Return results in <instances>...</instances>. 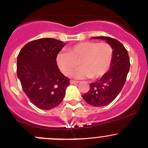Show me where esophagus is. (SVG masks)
<instances>
[{"mask_svg":"<svg viewBox=\"0 0 148 148\" xmlns=\"http://www.w3.org/2000/svg\"><path fill=\"white\" fill-rule=\"evenodd\" d=\"M70 83L71 84H77V83H79V82L74 81V80H71V81H70Z\"/></svg>","mask_w":148,"mask_h":148,"instance_id":"obj_1","label":"esophagus"}]
</instances>
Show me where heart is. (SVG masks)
Here are the masks:
<instances>
[{
    "mask_svg": "<svg viewBox=\"0 0 148 148\" xmlns=\"http://www.w3.org/2000/svg\"><path fill=\"white\" fill-rule=\"evenodd\" d=\"M114 51L107 42L84 41L62 51L57 56V64L64 74L68 76L81 66L74 76L76 78L90 77L97 79L108 71L112 62Z\"/></svg>",
    "mask_w": 148,
    "mask_h": 148,
    "instance_id": "heart-1",
    "label": "heart"
}]
</instances>
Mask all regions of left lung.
<instances>
[{
    "label": "left lung",
    "instance_id": "1",
    "mask_svg": "<svg viewBox=\"0 0 148 148\" xmlns=\"http://www.w3.org/2000/svg\"><path fill=\"white\" fill-rule=\"evenodd\" d=\"M93 38L106 40L114 51L110 70L99 80L91 83L89 92L83 95L84 99L89 104L102 107L112 102L123 88L130 69V57L127 49L117 40L108 36Z\"/></svg>",
    "mask_w": 148,
    "mask_h": 148
}]
</instances>
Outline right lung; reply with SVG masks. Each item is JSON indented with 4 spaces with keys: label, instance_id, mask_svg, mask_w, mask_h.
<instances>
[{
    "label": "right lung",
    "instance_id": "add662e5",
    "mask_svg": "<svg viewBox=\"0 0 148 148\" xmlns=\"http://www.w3.org/2000/svg\"><path fill=\"white\" fill-rule=\"evenodd\" d=\"M65 44L55 38H40L27 43L18 55L17 76L22 89L41 110L57 107L70 84L56 64L57 54Z\"/></svg>",
    "mask_w": 148,
    "mask_h": 148
}]
</instances>
